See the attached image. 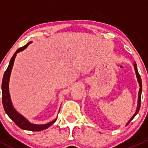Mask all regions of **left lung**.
<instances>
[{"instance_id": "left-lung-1", "label": "left lung", "mask_w": 148, "mask_h": 148, "mask_svg": "<svg viewBox=\"0 0 148 148\" xmlns=\"http://www.w3.org/2000/svg\"><path fill=\"white\" fill-rule=\"evenodd\" d=\"M134 67H135V73H136V77H137V79H138V82L139 83V85H140V89H139V93H138V107H137V110L136 111H135V114H134L133 116L132 117V118L130 119L129 121H128V122L127 123V125H128V124L130 123V122H131V121L132 120V119L134 118V117L136 116V114H138L139 110H140V103H141V93H142V80H141V78H140V74H139L138 73V68H137V65L136 64H134Z\"/></svg>"}]
</instances>
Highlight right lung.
<instances>
[{
	"label": "right lung",
	"mask_w": 148,
	"mask_h": 148,
	"mask_svg": "<svg viewBox=\"0 0 148 148\" xmlns=\"http://www.w3.org/2000/svg\"><path fill=\"white\" fill-rule=\"evenodd\" d=\"M31 43V41H30L28 44H26V45L23 46V47L19 48V49L15 52V53L13 54V56H12L11 59H10L8 68H7L5 73H4L3 78L2 81V102L5 113L8 114V117L15 122V124H16L18 127H19L21 128V129L23 130H26L41 131L49 127L52 124L54 123V122H56L57 118H56L55 120L51 121V122H49V123L44 124V125H35V124L31 123V122H30L28 120H26L23 115L19 114V113L15 110L13 104H12L9 93L10 76V73H11L12 68H13V64H14V61L15 59H16V54H17L18 53H19V52L23 51L25 49H26L27 46L29 45Z\"/></svg>",
	"instance_id": "add662e5"
}]
</instances>
